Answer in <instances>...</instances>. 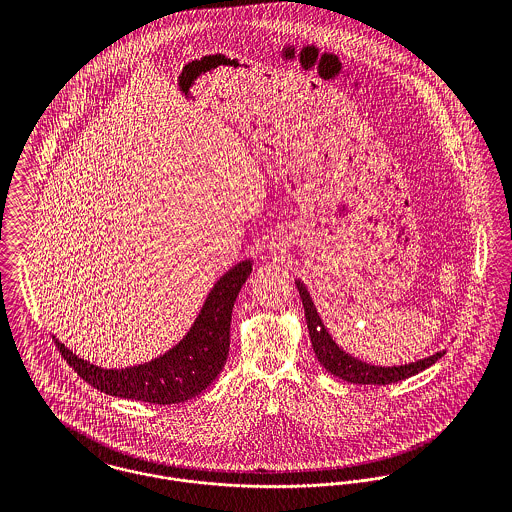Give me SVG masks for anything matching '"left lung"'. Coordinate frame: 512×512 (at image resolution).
I'll list each match as a JSON object with an SVG mask.
<instances>
[{"instance_id": "8db88e82", "label": "left lung", "mask_w": 512, "mask_h": 512, "mask_svg": "<svg viewBox=\"0 0 512 512\" xmlns=\"http://www.w3.org/2000/svg\"><path fill=\"white\" fill-rule=\"evenodd\" d=\"M295 284H297V292H299L303 309H305V321H307L311 345H313V351H315V357H317L319 365L323 366L327 372H331V374H335V376H339L347 382H353V384H392V382L410 378V376L426 370L428 366L434 365L436 361L443 357V351H439V353L424 359V361L410 363V365L392 366V368L390 366L382 368V366L366 365L363 361L351 357L349 353H343L335 345L331 335L325 331L305 286L299 280Z\"/></svg>"}]
</instances>
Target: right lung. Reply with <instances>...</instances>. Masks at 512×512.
Instances as JSON below:
<instances>
[{
	"instance_id": "right-lung-1",
	"label": "right lung",
	"mask_w": 512,
	"mask_h": 512,
	"mask_svg": "<svg viewBox=\"0 0 512 512\" xmlns=\"http://www.w3.org/2000/svg\"><path fill=\"white\" fill-rule=\"evenodd\" d=\"M250 272V260L226 272L209 293L187 337L169 353L146 365L106 370L74 357L59 341H55L57 349L84 382L104 394L159 406L191 400L213 384L226 363L232 307Z\"/></svg>"
}]
</instances>
